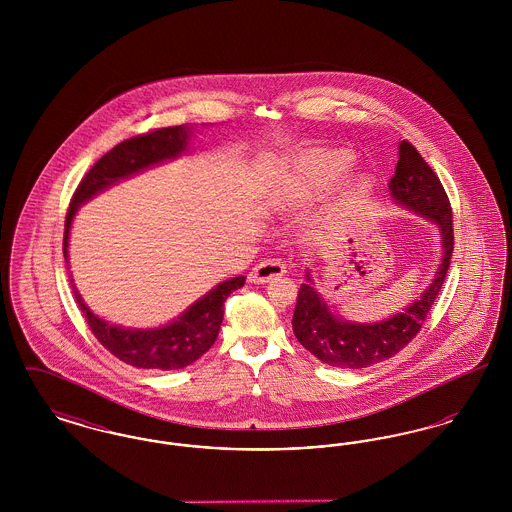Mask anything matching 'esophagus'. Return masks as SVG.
I'll list each match as a JSON object with an SVG mask.
<instances>
[{"mask_svg": "<svg viewBox=\"0 0 512 512\" xmlns=\"http://www.w3.org/2000/svg\"><path fill=\"white\" fill-rule=\"evenodd\" d=\"M284 272H286V265L280 259H267V261H261L257 267L251 268L249 280L255 284H265L276 276H282Z\"/></svg>", "mask_w": 512, "mask_h": 512, "instance_id": "1", "label": "esophagus"}]
</instances>
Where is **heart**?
<instances>
[{"label":"heart","instance_id":"b5f03b06","mask_svg":"<svg viewBox=\"0 0 512 512\" xmlns=\"http://www.w3.org/2000/svg\"><path fill=\"white\" fill-rule=\"evenodd\" d=\"M353 163V157L345 151H318L311 153L303 159L297 161V165L292 171L288 172L278 186L274 188V192L270 195L272 205L276 207H293L299 205L307 199H311L313 195L322 192L324 188H328L334 180H338L343 172L347 171ZM366 186V180L359 182V190H363ZM351 205V197H343L338 203V207L334 209L336 213L317 220V230H326L330 226L336 224L341 213Z\"/></svg>","mask_w":512,"mask_h":512}]
</instances>
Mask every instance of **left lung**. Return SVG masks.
<instances>
[{
	"label": "left lung",
	"instance_id": "8db88e82",
	"mask_svg": "<svg viewBox=\"0 0 512 512\" xmlns=\"http://www.w3.org/2000/svg\"><path fill=\"white\" fill-rule=\"evenodd\" d=\"M393 199L438 222L443 245V261L430 288L416 299L411 307L395 317L376 324H353L334 317L317 290L301 284L293 313V334L297 341L317 359L336 368H366L382 363L407 347L420 332L439 290L445 282L453 255V209L438 174L422 159L418 149L403 140L399 144V161L390 180Z\"/></svg>",
	"mask_w": 512,
	"mask_h": 512
}]
</instances>
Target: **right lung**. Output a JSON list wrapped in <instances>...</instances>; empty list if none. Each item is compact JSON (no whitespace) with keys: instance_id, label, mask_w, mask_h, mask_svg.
<instances>
[{"instance_id":"right-lung-1","label":"right lung","mask_w":512,"mask_h":512,"mask_svg":"<svg viewBox=\"0 0 512 512\" xmlns=\"http://www.w3.org/2000/svg\"><path fill=\"white\" fill-rule=\"evenodd\" d=\"M188 134L190 128H186L184 124L155 128L146 134H138L113 147L84 174L78 188L74 190L71 205L67 209L63 234L65 261L69 230L78 205L88 201L103 188L119 182L121 178L180 155L188 146ZM244 284L245 276H236L232 280L222 282L213 292L207 293L194 303L178 320L157 330H124L119 326H111L109 322L96 317L84 305L80 293L76 292L74 286L73 293L92 334L111 355L121 359L122 363L136 368L174 370L192 365L203 353L211 349V345L219 336L226 297L242 288Z\"/></svg>"}]
</instances>
